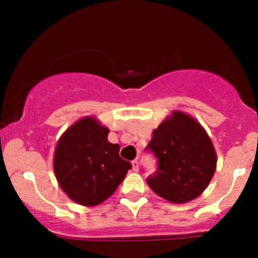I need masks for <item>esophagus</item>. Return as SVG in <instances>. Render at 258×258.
Segmentation results:
<instances>
[{"instance_id": "esophagus-1", "label": "esophagus", "mask_w": 258, "mask_h": 258, "mask_svg": "<svg viewBox=\"0 0 258 258\" xmlns=\"http://www.w3.org/2000/svg\"><path fill=\"white\" fill-rule=\"evenodd\" d=\"M132 167H133V171H138V160H133L132 161Z\"/></svg>"}]
</instances>
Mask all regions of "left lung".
I'll use <instances>...</instances> for the list:
<instances>
[{
	"instance_id": "obj_1",
	"label": "left lung",
	"mask_w": 258,
	"mask_h": 258,
	"mask_svg": "<svg viewBox=\"0 0 258 258\" xmlns=\"http://www.w3.org/2000/svg\"><path fill=\"white\" fill-rule=\"evenodd\" d=\"M146 149L156 159L147 178L154 193L183 204L205 190L216 170V153L205 130L193 117L174 111L153 132Z\"/></svg>"
}]
</instances>
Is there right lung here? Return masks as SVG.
Here are the masks:
<instances>
[{
    "mask_svg": "<svg viewBox=\"0 0 258 258\" xmlns=\"http://www.w3.org/2000/svg\"><path fill=\"white\" fill-rule=\"evenodd\" d=\"M109 130L93 117H85L67 130L54 152L59 185L70 199L94 206L108 199L132 165L120 158V146L108 142Z\"/></svg>",
    "mask_w": 258,
    "mask_h": 258,
    "instance_id": "obj_1",
    "label": "right lung"
}]
</instances>
